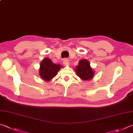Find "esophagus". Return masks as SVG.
Segmentation results:
<instances>
[{
	"instance_id": "esophagus-1",
	"label": "esophagus",
	"mask_w": 133,
	"mask_h": 133,
	"mask_svg": "<svg viewBox=\"0 0 133 133\" xmlns=\"http://www.w3.org/2000/svg\"><path fill=\"white\" fill-rule=\"evenodd\" d=\"M63 64L64 65H69V61L67 58H65L63 60Z\"/></svg>"
}]
</instances>
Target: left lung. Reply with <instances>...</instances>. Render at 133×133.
Masks as SVG:
<instances>
[{
	"label": "left lung",
	"mask_w": 133,
	"mask_h": 133,
	"mask_svg": "<svg viewBox=\"0 0 133 133\" xmlns=\"http://www.w3.org/2000/svg\"><path fill=\"white\" fill-rule=\"evenodd\" d=\"M75 71L79 77L84 81L92 79L95 75L94 69L90 67L89 62L87 59H82L79 62Z\"/></svg>",
	"instance_id": "obj_1"
}]
</instances>
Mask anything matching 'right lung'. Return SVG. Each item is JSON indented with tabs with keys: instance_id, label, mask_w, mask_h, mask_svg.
<instances>
[{
	"instance_id": "obj_1",
	"label": "right lung",
	"mask_w": 133,
	"mask_h": 133,
	"mask_svg": "<svg viewBox=\"0 0 133 133\" xmlns=\"http://www.w3.org/2000/svg\"><path fill=\"white\" fill-rule=\"evenodd\" d=\"M62 66L60 64H55L50 59L45 58L42 61L39 69V75L42 79L50 81L57 75L58 72Z\"/></svg>"
}]
</instances>
